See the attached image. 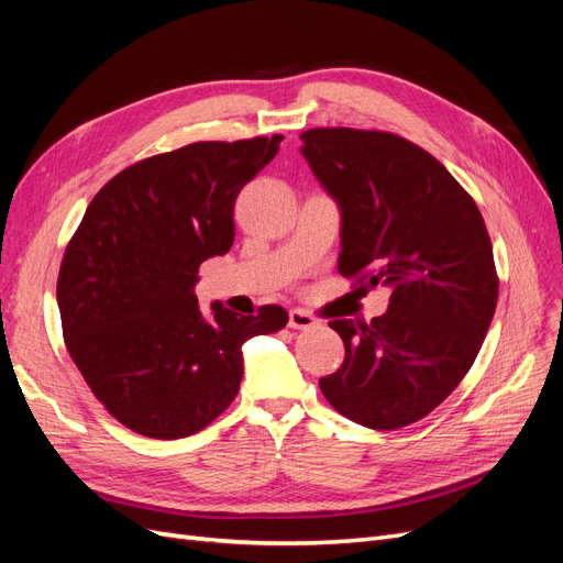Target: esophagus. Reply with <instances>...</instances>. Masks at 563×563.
Returning a JSON list of instances; mask_svg holds the SVG:
<instances>
[{
	"label": "esophagus",
	"instance_id": "esophagus-1",
	"mask_svg": "<svg viewBox=\"0 0 563 563\" xmlns=\"http://www.w3.org/2000/svg\"><path fill=\"white\" fill-rule=\"evenodd\" d=\"M314 323H317V319L310 312H305V310L288 312V327L291 329H312Z\"/></svg>",
	"mask_w": 563,
	"mask_h": 563
}]
</instances>
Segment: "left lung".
Listing matches in <instances>:
<instances>
[{"label":"left lung","instance_id":"left-lung-1","mask_svg":"<svg viewBox=\"0 0 563 563\" xmlns=\"http://www.w3.org/2000/svg\"><path fill=\"white\" fill-rule=\"evenodd\" d=\"M300 141L343 218L338 272L391 288L387 312L371 323L329 321L345 362L319 387L364 428H406L465 378L496 312L484 218L444 164L397 133L338 126Z\"/></svg>","mask_w":563,"mask_h":563}]
</instances>
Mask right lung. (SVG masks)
Returning a JSON list of instances; mask_svg holds the SVG:
<instances>
[{"label":"right lung","instance_id":"add662e5","mask_svg":"<svg viewBox=\"0 0 563 563\" xmlns=\"http://www.w3.org/2000/svg\"><path fill=\"white\" fill-rule=\"evenodd\" d=\"M284 135L203 141L147 157L108 180L65 249L58 310L67 352L96 399L124 428L183 439L234 401L242 345L286 327L263 305L203 317L199 265L234 242V201L275 159Z\"/></svg>","mask_w":563,"mask_h":563}]
</instances>
